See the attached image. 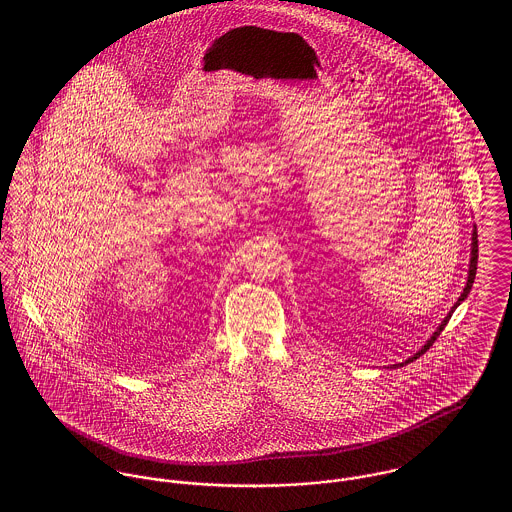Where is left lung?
Instances as JSON below:
<instances>
[{"label": "left lung", "mask_w": 512, "mask_h": 512, "mask_svg": "<svg viewBox=\"0 0 512 512\" xmlns=\"http://www.w3.org/2000/svg\"><path fill=\"white\" fill-rule=\"evenodd\" d=\"M477 242H479V240H477V226H473V236H471V262H469V276H467V286L463 288V293L459 295V299L455 301V305L451 307V311L447 313V317L441 321V325H439L438 329H436V333H434V335L428 339V343H426V345H424V347H422V349H420V351H418L414 357H410L406 363H400V366L408 365V363L416 361L418 357H422V355H424V353H426V351H428V349L434 345V341L438 339L439 333H441V331H443V327L447 325V321H449L451 313L455 311V307H457V305H459V303H461V301L467 297V293L471 292V286H473V280H475V274H477V258H479V244H477ZM392 366L396 368L398 365Z\"/></svg>", "instance_id": "obj_1"}]
</instances>
